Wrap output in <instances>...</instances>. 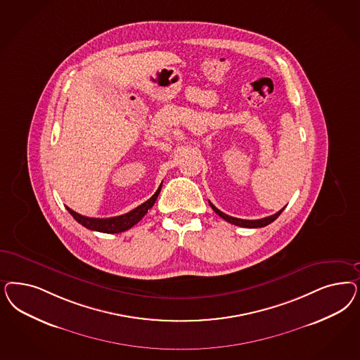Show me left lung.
I'll return each mask as SVG.
<instances>
[{"label": "left lung", "instance_id": "8db88e82", "mask_svg": "<svg viewBox=\"0 0 360 360\" xmlns=\"http://www.w3.org/2000/svg\"><path fill=\"white\" fill-rule=\"evenodd\" d=\"M209 204H210V207L212 209L220 216L221 219H224L225 221H228V222H231L233 225H237V226H243V228H262V226H266L269 224H271L273 221L276 220L277 217H278L279 214L282 213V210L285 208L281 209L279 212L277 213H274V214H271V216H269V217H264V219H259V220H243V219H236V217H232V216H228V214H225L224 212H221L220 209L216 208L210 201H209Z\"/></svg>", "mask_w": 360, "mask_h": 360}]
</instances>
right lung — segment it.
Segmentation results:
<instances>
[{"label": "right lung", "instance_id": "right-lung-1", "mask_svg": "<svg viewBox=\"0 0 360 360\" xmlns=\"http://www.w3.org/2000/svg\"><path fill=\"white\" fill-rule=\"evenodd\" d=\"M162 184L158 188V191L155 192V195L151 198H148L146 202H143L138 208L132 209L131 212H128L126 214L122 216H116V217H110V219H91V217H86L82 216L79 213L74 212L72 209L68 208L70 214L78 221L81 225L87 229L96 231V232L102 233H120L128 231L129 228H132L134 225H136L148 212V209H151L156 201V198L160 193Z\"/></svg>", "mask_w": 360, "mask_h": 360}]
</instances>
